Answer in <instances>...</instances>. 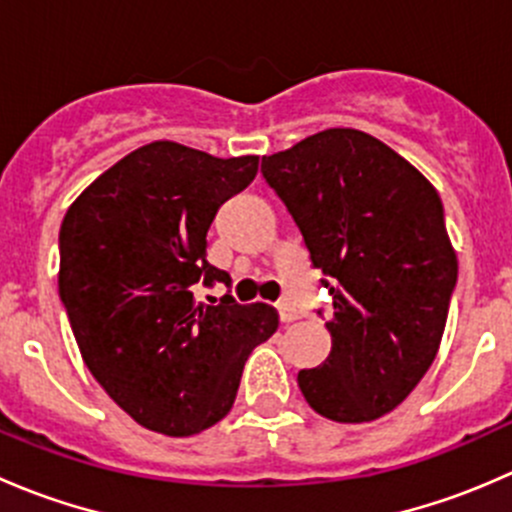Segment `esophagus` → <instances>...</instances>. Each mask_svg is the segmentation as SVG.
I'll return each mask as SVG.
<instances>
[{
    "label": "esophagus",
    "mask_w": 512,
    "mask_h": 512,
    "mask_svg": "<svg viewBox=\"0 0 512 512\" xmlns=\"http://www.w3.org/2000/svg\"><path fill=\"white\" fill-rule=\"evenodd\" d=\"M277 309H280V319H282V322H285V324L297 322V319H299V312H297V309H294L289 302H280V304H277Z\"/></svg>",
    "instance_id": "34e87169"
}]
</instances>
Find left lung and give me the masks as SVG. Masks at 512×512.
<instances>
[{
	"mask_svg": "<svg viewBox=\"0 0 512 512\" xmlns=\"http://www.w3.org/2000/svg\"><path fill=\"white\" fill-rule=\"evenodd\" d=\"M329 277L332 352L297 384L319 416L366 423L394 411L441 347L458 257L426 175L379 138L327 128L262 158Z\"/></svg>",
	"mask_w": 512,
	"mask_h": 512,
	"instance_id": "left-lung-1",
	"label": "left lung"
}]
</instances>
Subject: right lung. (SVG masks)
Instances as JSON below:
<instances>
[{"instance_id": "right-lung-1", "label": "right lung", "mask_w": 512, "mask_h": 512, "mask_svg": "<svg viewBox=\"0 0 512 512\" xmlns=\"http://www.w3.org/2000/svg\"><path fill=\"white\" fill-rule=\"evenodd\" d=\"M260 156L215 158L175 141L123 156L69 205L59 294L84 364L136 423L195 436L227 416L242 366L280 327L265 302H195L198 282H230L205 260L227 198Z\"/></svg>"}]
</instances>
